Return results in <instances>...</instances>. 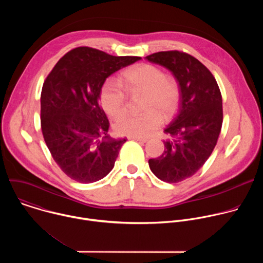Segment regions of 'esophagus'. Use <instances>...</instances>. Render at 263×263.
<instances>
[{"mask_svg": "<svg viewBox=\"0 0 263 263\" xmlns=\"http://www.w3.org/2000/svg\"><path fill=\"white\" fill-rule=\"evenodd\" d=\"M129 139H133V140H136V141H139V142L147 141L146 138H144V137H137V136H130Z\"/></svg>", "mask_w": 263, "mask_h": 263, "instance_id": "34e87169", "label": "esophagus"}]
</instances>
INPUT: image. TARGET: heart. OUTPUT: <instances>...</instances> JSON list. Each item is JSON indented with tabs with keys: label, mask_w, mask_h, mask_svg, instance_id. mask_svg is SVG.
<instances>
[{
	"label": "heart",
	"mask_w": 263,
	"mask_h": 263,
	"mask_svg": "<svg viewBox=\"0 0 263 263\" xmlns=\"http://www.w3.org/2000/svg\"><path fill=\"white\" fill-rule=\"evenodd\" d=\"M122 84L129 91H143L140 114H127L120 118L115 129L118 134L126 136L146 137L151 135L163 122L162 114L167 117L173 114L179 102V86L177 82L165 77L158 66L141 63L123 71ZM124 88L112 80L103 83L100 90V101L106 114L118 118L126 110L127 96Z\"/></svg>",
	"instance_id": "heart-1"
}]
</instances>
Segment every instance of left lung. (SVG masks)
Returning a JSON list of instances; mask_svg holds the SVG:
<instances>
[{"mask_svg":"<svg viewBox=\"0 0 263 263\" xmlns=\"http://www.w3.org/2000/svg\"><path fill=\"white\" fill-rule=\"evenodd\" d=\"M170 69L179 83L177 114L164 129L168 138L161 156L148 160L153 174L167 183L194 176L216 145L222 124V100L211 71L194 56L164 51L145 57Z\"/></svg>","mask_w":263,"mask_h":263,"instance_id":"obj_1","label":"left lung"}]
</instances>
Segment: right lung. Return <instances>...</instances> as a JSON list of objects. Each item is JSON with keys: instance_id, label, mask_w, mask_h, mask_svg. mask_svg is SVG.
I'll return each mask as SVG.
<instances>
[{"instance_id": "add662e5", "label": "right lung", "mask_w": 263, "mask_h": 263, "mask_svg": "<svg viewBox=\"0 0 263 263\" xmlns=\"http://www.w3.org/2000/svg\"><path fill=\"white\" fill-rule=\"evenodd\" d=\"M139 59L79 47L61 57L48 74L41 96L42 131L53 159L70 179L92 183L114 168L126 138L108 134L100 90L111 73Z\"/></svg>"}]
</instances>
